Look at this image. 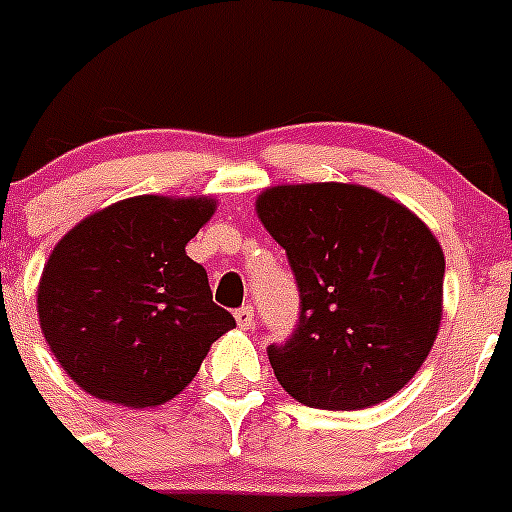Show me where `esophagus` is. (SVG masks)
<instances>
[{"instance_id":"1","label":"esophagus","mask_w":512,"mask_h":512,"mask_svg":"<svg viewBox=\"0 0 512 512\" xmlns=\"http://www.w3.org/2000/svg\"><path fill=\"white\" fill-rule=\"evenodd\" d=\"M233 314H236V322H238V327H241V330H248V327L253 325V307H251V304L236 309Z\"/></svg>"}]
</instances>
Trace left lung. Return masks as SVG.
<instances>
[{
	"mask_svg": "<svg viewBox=\"0 0 512 512\" xmlns=\"http://www.w3.org/2000/svg\"><path fill=\"white\" fill-rule=\"evenodd\" d=\"M256 210L299 289L297 327L266 348L281 388L330 411L401 391L442 320L444 253L429 228L381 192L340 182L271 187Z\"/></svg>",
	"mask_w": 512,
	"mask_h": 512,
	"instance_id": "8db88e82",
	"label": "left lung"
}]
</instances>
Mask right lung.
Returning a JSON list of instances; mask_svg holds the SVG:
<instances>
[{"label": "right lung", "instance_id": "right-lung-1", "mask_svg": "<svg viewBox=\"0 0 512 512\" xmlns=\"http://www.w3.org/2000/svg\"><path fill=\"white\" fill-rule=\"evenodd\" d=\"M208 198L157 195L81 220L42 269L37 314L50 350L83 391L147 409L195 378L236 327L185 246L213 215Z\"/></svg>", "mask_w": 512, "mask_h": 512}]
</instances>
